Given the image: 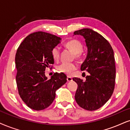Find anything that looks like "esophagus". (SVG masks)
<instances>
[{
	"instance_id": "34e87169",
	"label": "esophagus",
	"mask_w": 130,
	"mask_h": 130,
	"mask_svg": "<svg viewBox=\"0 0 130 130\" xmlns=\"http://www.w3.org/2000/svg\"><path fill=\"white\" fill-rule=\"evenodd\" d=\"M67 81H68V82L72 81V78L71 77H70V76H68V77H67Z\"/></svg>"
}]
</instances>
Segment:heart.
I'll use <instances>...</instances> for the list:
<instances>
[{"mask_svg":"<svg viewBox=\"0 0 130 130\" xmlns=\"http://www.w3.org/2000/svg\"><path fill=\"white\" fill-rule=\"evenodd\" d=\"M66 47L69 49L75 54L76 58H79L82 55L83 45L81 41L76 39H72L67 41L64 44ZM60 50L59 47H55L52 50V56L55 61H58L60 58ZM57 70L59 72L66 74H70L72 72L76 69V65L75 63L62 62L57 66Z\"/></svg>","mask_w":130,"mask_h":130,"instance_id":"b5f03b06","label":"heart"}]
</instances>
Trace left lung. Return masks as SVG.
<instances>
[{
	"label": "left lung",
	"mask_w": 130,
	"mask_h": 130,
	"mask_svg": "<svg viewBox=\"0 0 130 130\" xmlns=\"http://www.w3.org/2000/svg\"><path fill=\"white\" fill-rule=\"evenodd\" d=\"M73 34L81 35L85 38L88 52L81 70L89 73L85 81L73 78L78 86L75 101L85 110H98L108 101L114 91L116 79L114 52L109 42L91 29H82L75 31Z\"/></svg>",
	"instance_id": "left-lung-1"
}]
</instances>
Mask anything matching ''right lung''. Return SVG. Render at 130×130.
Returning a JSON list of instances; mask_svg holds the SVG:
<instances>
[{"mask_svg": "<svg viewBox=\"0 0 130 130\" xmlns=\"http://www.w3.org/2000/svg\"><path fill=\"white\" fill-rule=\"evenodd\" d=\"M61 40L51 34L38 31L27 36L17 49V89L23 101L31 109L39 111L47 108L55 99L57 90L66 83L64 73H55L47 79L44 72L54 63L52 50Z\"/></svg>", "mask_w": 130, "mask_h": 130, "instance_id": "right-lung-1", "label": "right lung"}]
</instances>
